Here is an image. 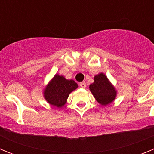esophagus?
Returning a JSON list of instances; mask_svg holds the SVG:
<instances>
[{"label":"esophagus","instance_id":"34e87169","mask_svg":"<svg viewBox=\"0 0 154 154\" xmlns=\"http://www.w3.org/2000/svg\"><path fill=\"white\" fill-rule=\"evenodd\" d=\"M79 85L82 87V88L85 89V87H86V83H85V82H80L79 83Z\"/></svg>","mask_w":154,"mask_h":154}]
</instances>
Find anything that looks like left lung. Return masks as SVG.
Listing matches in <instances>:
<instances>
[{
  "mask_svg": "<svg viewBox=\"0 0 154 154\" xmlns=\"http://www.w3.org/2000/svg\"><path fill=\"white\" fill-rule=\"evenodd\" d=\"M89 90L96 101L102 106H107L115 100L117 91L107 76L101 72L94 77V82L89 85Z\"/></svg>",
  "mask_w": 154,
  "mask_h": 154,
  "instance_id": "1",
  "label": "left lung"
}]
</instances>
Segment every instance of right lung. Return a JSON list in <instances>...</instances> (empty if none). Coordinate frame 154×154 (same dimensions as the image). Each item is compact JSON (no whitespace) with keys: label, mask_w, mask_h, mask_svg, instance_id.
I'll list each match as a JSON object with an SVG mask.
<instances>
[{"label":"right lung","mask_w":154,"mask_h":154,"mask_svg":"<svg viewBox=\"0 0 154 154\" xmlns=\"http://www.w3.org/2000/svg\"><path fill=\"white\" fill-rule=\"evenodd\" d=\"M78 88V84L72 79H66L63 75L56 74L48 82L43 91L46 101L58 108L67 103L69 94Z\"/></svg>","instance_id":"obj_1"}]
</instances>
